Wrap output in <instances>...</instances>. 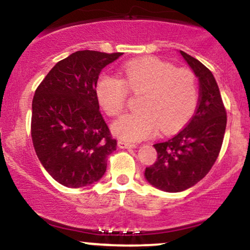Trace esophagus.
Masks as SVG:
<instances>
[{
    "label": "esophagus",
    "instance_id": "obj_1",
    "mask_svg": "<svg viewBox=\"0 0 250 250\" xmlns=\"http://www.w3.org/2000/svg\"><path fill=\"white\" fill-rule=\"evenodd\" d=\"M117 145H119V147L122 148V149H125V148H135V147H136V143H131V142L123 141V140H119V142H117Z\"/></svg>",
    "mask_w": 250,
    "mask_h": 250
}]
</instances>
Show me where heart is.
<instances>
[{
    "instance_id": "1",
    "label": "heart",
    "mask_w": 250,
    "mask_h": 250,
    "mask_svg": "<svg viewBox=\"0 0 250 250\" xmlns=\"http://www.w3.org/2000/svg\"><path fill=\"white\" fill-rule=\"evenodd\" d=\"M129 91L142 94L140 110L125 114L113 125L114 133L125 141H141L160 127L165 133L182 127L199 103L194 71L155 57L129 61L123 67V80L103 74L96 84L97 100L110 116L122 113Z\"/></svg>"
}]
</instances>
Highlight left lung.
I'll return each instance as SVG.
<instances>
[{"label":"left lung","mask_w":250,"mask_h":250,"mask_svg":"<svg viewBox=\"0 0 250 250\" xmlns=\"http://www.w3.org/2000/svg\"><path fill=\"white\" fill-rule=\"evenodd\" d=\"M180 53L199 77V103L182 130L155 143L157 160L145 171L150 185L168 193L193 187L209 173L219 157L227 125L226 107L211 71L195 57Z\"/></svg>","instance_id":"1"}]
</instances>
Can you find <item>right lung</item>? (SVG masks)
Returning <instances> with one entry per match:
<instances>
[{
	"label": "right lung",
	"instance_id": "right-lung-1",
	"mask_svg": "<svg viewBox=\"0 0 250 250\" xmlns=\"http://www.w3.org/2000/svg\"><path fill=\"white\" fill-rule=\"evenodd\" d=\"M122 53L80 50L57 62L33 99L31 140L40 162L69 188L96 182L116 150L101 115L96 84L100 73Z\"/></svg>",
	"mask_w": 250,
	"mask_h": 250
}]
</instances>
